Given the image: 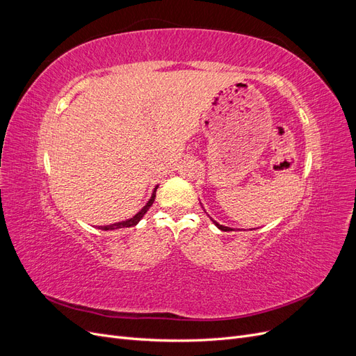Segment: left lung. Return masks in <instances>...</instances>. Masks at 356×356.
Wrapping results in <instances>:
<instances>
[{
    "instance_id": "left-lung-1",
    "label": "left lung",
    "mask_w": 356,
    "mask_h": 356,
    "mask_svg": "<svg viewBox=\"0 0 356 356\" xmlns=\"http://www.w3.org/2000/svg\"><path fill=\"white\" fill-rule=\"evenodd\" d=\"M202 204V203H200ZM203 208V207H202ZM204 211V209H203ZM204 212H207V211H204ZM208 217H209V215H208ZM211 218V217H209ZM211 221L215 224V225H217V227L221 230V232H232V230H234V229H232V227H227V225H222V224H220V222H217V221H215L213 218H211Z\"/></svg>"
}]
</instances>
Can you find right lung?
Masks as SVG:
<instances>
[{
    "mask_svg": "<svg viewBox=\"0 0 356 356\" xmlns=\"http://www.w3.org/2000/svg\"><path fill=\"white\" fill-rule=\"evenodd\" d=\"M157 187H159V186L154 187L153 195H152V197H149V200L145 203V207H144L141 211H139L138 213H135L132 218L124 220V221H118V222H114V224H110V225H99V229L106 232V230H118V229H124V227H134V225H136L139 221L143 220V217L147 213V211L149 209V207H152V204H153V202H154V199H156V190H157Z\"/></svg>",
    "mask_w": 356,
    "mask_h": 356,
    "instance_id": "1",
    "label": "right lung"
}]
</instances>
